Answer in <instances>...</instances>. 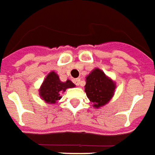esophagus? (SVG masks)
<instances>
[{
  "label": "esophagus",
  "mask_w": 155,
  "mask_h": 155,
  "mask_svg": "<svg viewBox=\"0 0 155 155\" xmlns=\"http://www.w3.org/2000/svg\"><path fill=\"white\" fill-rule=\"evenodd\" d=\"M80 81H81V79H80V78H76V79H73V83H74V84H75V85L78 86V85L80 84Z\"/></svg>",
  "instance_id": "esophagus-1"
}]
</instances>
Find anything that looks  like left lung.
<instances>
[{
  "label": "left lung",
  "instance_id": "8db88e82",
  "mask_svg": "<svg viewBox=\"0 0 155 155\" xmlns=\"http://www.w3.org/2000/svg\"><path fill=\"white\" fill-rule=\"evenodd\" d=\"M114 83L100 69H94L86 78L85 92L93 106L99 107L108 103L114 95Z\"/></svg>",
  "mask_w": 155,
  "mask_h": 155
}]
</instances>
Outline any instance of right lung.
Here are the masks:
<instances>
[{"mask_svg":"<svg viewBox=\"0 0 155 155\" xmlns=\"http://www.w3.org/2000/svg\"><path fill=\"white\" fill-rule=\"evenodd\" d=\"M75 86L70 80L62 83L59 79L58 74L54 72H50L40 88V95L42 99L48 104H55L59 99H61L60 93L64 92L67 88L73 87Z\"/></svg>","mask_w":155,"mask_h":155,"instance_id":"1","label":"right lung"}]
</instances>
